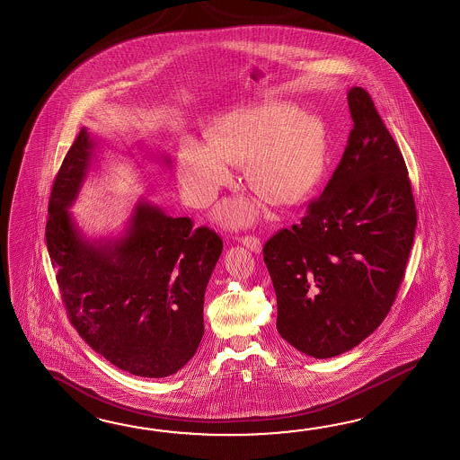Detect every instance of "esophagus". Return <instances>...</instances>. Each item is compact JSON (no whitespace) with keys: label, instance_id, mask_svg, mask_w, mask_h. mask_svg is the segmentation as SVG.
<instances>
[{"label":"esophagus","instance_id":"esophagus-1","mask_svg":"<svg viewBox=\"0 0 460 460\" xmlns=\"http://www.w3.org/2000/svg\"><path fill=\"white\" fill-rule=\"evenodd\" d=\"M241 241H243V244H244L249 251H252V252H261V249H262L261 239L255 237V235H244Z\"/></svg>","mask_w":460,"mask_h":460}]
</instances>
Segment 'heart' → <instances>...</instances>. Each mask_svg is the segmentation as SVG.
Segmentation results:
<instances>
[{"mask_svg": "<svg viewBox=\"0 0 460 460\" xmlns=\"http://www.w3.org/2000/svg\"><path fill=\"white\" fill-rule=\"evenodd\" d=\"M325 130L315 117L290 103H272L229 115L206 135L183 138L178 178L188 203L208 206L231 180L229 164H244L245 183L257 196L286 206L315 183L325 164ZM259 198H237L219 209L221 219L244 226L264 215Z\"/></svg>", "mask_w": 460, "mask_h": 460, "instance_id": "obj_1", "label": "heart"}]
</instances>
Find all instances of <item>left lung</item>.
<instances>
[{
  "label": "left lung",
  "mask_w": 460,
  "mask_h": 460,
  "mask_svg": "<svg viewBox=\"0 0 460 460\" xmlns=\"http://www.w3.org/2000/svg\"><path fill=\"white\" fill-rule=\"evenodd\" d=\"M353 128L323 193L262 254L277 330L308 357L359 345L386 318L416 233V205L398 145L363 87L348 93Z\"/></svg>",
  "instance_id": "8db88e82"
}]
</instances>
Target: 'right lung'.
Instances as JSON below:
<instances>
[{"mask_svg":"<svg viewBox=\"0 0 460 460\" xmlns=\"http://www.w3.org/2000/svg\"><path fill=\"white\" fill-rule=\"evenodd\" d=\"M82 128L52 184L46 243L72 327L113 367L142 378L174 375L205 333L206 286L223 252L213 229L193 227L140 199L125 234L89 241L69 208L93 162ZM170 162V160H164Z\"/></svg>","mask_w":460,"mask_h":460,"instance_id":"add662e5","label":"right lung"}]
</instances>
